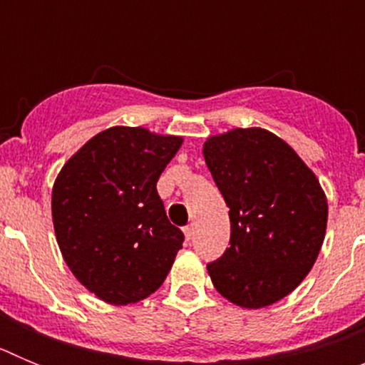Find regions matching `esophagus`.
<instances>
[{"mask_svg":"<svg viewBox=\"0 0 365 365\" xmlns=\"http://www.w3.org/2000/svg\"><path fill=\"white\" fill-rule=\"evenodd\" d=\"M193 234H195V227H193V222L192 225H188V227H185V235H186V240H192Z\"/></svg>","mask_w":365,"mask_h":365,"instance_id":"34e87169","label":"esophagus"}]
</instances>
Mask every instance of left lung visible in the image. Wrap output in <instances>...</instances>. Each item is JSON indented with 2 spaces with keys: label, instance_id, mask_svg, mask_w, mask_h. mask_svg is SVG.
Segmentation results:
<instances>
[{
  "label": "left lung",
  "instance_id": "obj_1",
  "mask_svg": "<svg viewBox=\"0 0 365 365\" xmlns=\"http://www.w3.org/2000/svg\"><path fill=\"white\" fill-rule=\"evenodd\" d=\"M202 153L230 208V247L208 263L212 283L241 307L272 305L294 291L320 254L324 190L289 144L259 128L210 137Z\"/></svg>",
  "mask_w": 365,
  "mask_h": 365
}]
</instances>
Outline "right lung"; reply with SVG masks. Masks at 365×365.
<instances>
[{
  "label": "right lung",
  "mask_w": 365,
  "mask_h": 365,
  "mask_svg": "<svg viewBox=\"0 0 365 365\" xmlns=\"http://www.w3.org/2000/svg\"><path fill=\"white\" fill-rule=\"evenodd\" d=\"M182 144L144 128H109L67 160L53 188V221L67 267L113 305L153 294L185 234L168 221L157 180Z\"/></svg>",
  "instance_id": "right-lung-1"
}]
</instances>
